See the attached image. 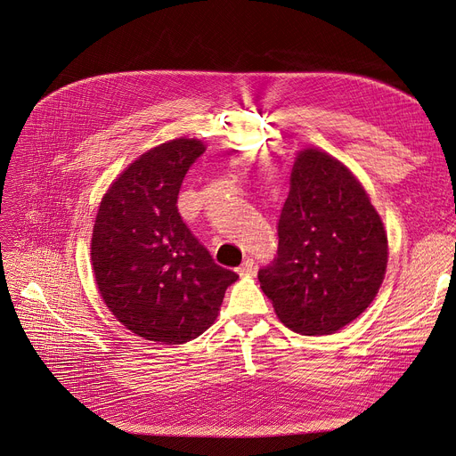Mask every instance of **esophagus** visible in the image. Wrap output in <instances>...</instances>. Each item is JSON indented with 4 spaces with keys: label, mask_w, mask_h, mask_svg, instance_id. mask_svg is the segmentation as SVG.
Returning <instances> with one entry per match:
<instances>
[{
    "label": "esophagus",
    "mask_w": 456,
    "mask_h": 456,
    "mask_svg": "<svg viewBox=\"0 0 456 456\" xmlns=\"http://www.w3.org/2000/svg\"><path fill=\"white\" fill-rule=\"evenodd\" d=\"M236 271L240 276H251L256 273V262L253 258H247Z\"/></svg>",
    "instance_id": "1"
}]
</instances>
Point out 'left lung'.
Returning <instances> with one entry per match:
<instances>
[{"label":"left lung","instance_id":"8db88e82","mask_svg":"<svg viewBox=\"0 0 456 456\" xmlns=\"http://www.w3.org/2000/svg\"><path fill=\"white\" fill-rule=\"evenodd\" d=\"M387 267V234L375 207L342 161L298 152L278 220L276 258L258 271L283 325L330 335L375 300Z\"/></svg>","mask_w":456,"mask_h":456}]
</instances>
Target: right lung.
Here are the masks:
<instances>
[{
    "label": "right lung",
    "instance_id": "right-lung-1",
    "mask_svg": "<svg viewBox=\"0 0 456 456\" xmlns=\"http://www.w3.org/2000/svg\"><path fill=\"white\" fill-rule=\"evenodd\" d=\"M205 152L194 138L161 143L123 171L105 192L91 240L98 291L134 335L185 344L209 329L234 271L215 264L178 213V192Z\"/></svg>",
    "mask_w": 456,
    "mask_h": 456
}]
</instances>
